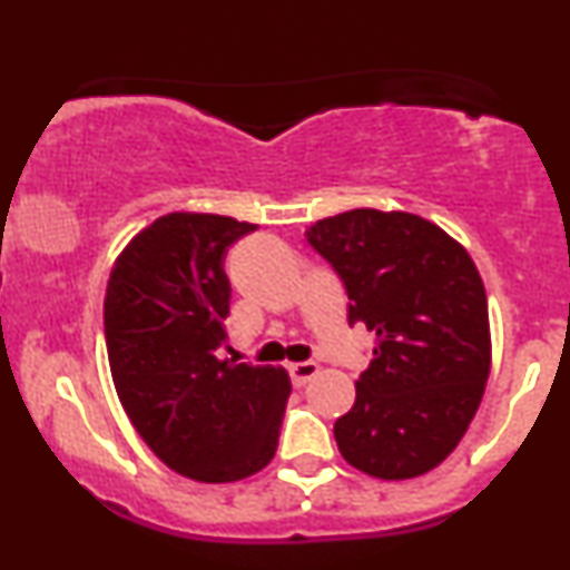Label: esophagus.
Here are the masks:
<instances>
[{
	"mask_svg": "<svg viewBox=\"0 0 570 570\" xmlns=\"http://www.w3.org/2000/svg\"><path fill=\"white\" fill-rule=\"evenodd\" d=\"M286 370H289L292 383L299 389V385H305L313 375H316L318 364L316 362H297V364H289V367H286Z\"/></svg>",
	"mask_w": 570,
	"mask_h": 570,
	"instance_id": "34e87169",
	"label": "esophagus"
}]
</instances>
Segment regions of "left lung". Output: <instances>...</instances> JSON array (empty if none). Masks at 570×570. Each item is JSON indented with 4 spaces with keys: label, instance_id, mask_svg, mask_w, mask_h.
<instances>
[{
    "label": "left lung",
    "instance_id": "8db88e82",
    "mask_svg": "<svg viewBox=\"0 0 570 570\" xmlns=\"http://www.w3.org/2000/svg\"><path fill=\"white\" fill-rule=\"evenodd\" d=\"M348 294V324L375 332L340 453L381 480L426 474L455 450L490 375L488 297L466 252L431 222L353 208L305 230Z\"/></svg>",
    "mask_w": 570,
    "mask_h": 570
}]
</instances>
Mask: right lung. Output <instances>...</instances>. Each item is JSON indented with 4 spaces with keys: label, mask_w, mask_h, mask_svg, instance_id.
I'll return each mask as SVG.
<instances>
[{
    "label": "right lung",
    "mask_w": 570,
    "mask_h": 570,
    "mask_svg": "<svg viewBox=\"0 0 570 570\" xmlns=\"http://www.w3.org/2000/svg\"><path fill=\"white\" fill-rule=\"evenodd\" d=\"M257 225L168 214L117 257L104 299L112 381L130 423L168 469L235 482L276 455L289 375L222 358L227 248Z\"/></svg>",
    "instance_id": "obj_1"
}]
</instances>
